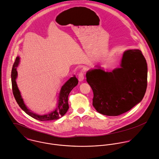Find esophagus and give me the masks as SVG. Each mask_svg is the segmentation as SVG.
<instances>
[{
  "label": "esophagus",
  "mask_w": 159,
  "mask_h": 159,
  "mask_svg": "<svg viewBox=\"0 0 159 159\" xmlns=\"http://www.w3.org/2000/svg\"><path fill=\"white\" fill-rule=\"evenodd\" d=\"M78 79H79V80L80 82H81V81H82L84 80V71H83V70H80V72L79 73V74H78Z\"/></svg>",
  "instance_id": "34e87169"
}]
</instances>
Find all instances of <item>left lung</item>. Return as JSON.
I'll list each match as a JSON object with an SVG mask.
<instances>
[{
  "label": "left lung",
  "mask_w": 159,
  "mask_h": 159,
  "mask_svg": "<svg viewBox=\"0 0 159 159\" xmlns=\"http://www.w3.org/2000/svg\"><path fill=\"white\" fill-rule=\"evenodd\" d=\"M86 78L93 89V105L97 111L106 116H118L143 98L147 87V64L140 50H129L123 55L121 68L111 72L89 70Z\"/></svg>",
  "instance_id": "8db88e82"
}]
</instances>
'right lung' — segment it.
Segmentation results:
<instances>
[{"instance_id":"obj_1","label":"right lung","mask_w":159,"mask_h":159,"mask_svg":"<svg viewBox=\"0 0 159 159\" xmlns=\"http://www.w3.org/2000/svg\"><path fill=\"white\" fill-rule=\"evenodd\" d=\"M19 58L17 57H16L12 66V69L11 72V82H12V93L19 107L29 116H31L32 118L36 120L42 121L58 120L60 118L62 117L66 112L67 110L69 109V104H68V96H69V93L73 89V88L78 84V79L75 77V76H74L73 77H71L62 86L60 93V95H59L58 104L55 110H53L50 113H48L47 115H42V116L38 115L35 114V113L31 112V111H30L27 108V107L24 103L23 100H22L20 96V92L17 88L16 82V79L17 75L16 67L19 64Z\"/></svg>"}]
</instances>
